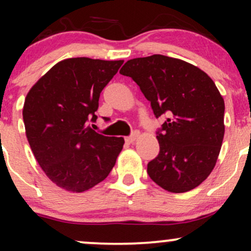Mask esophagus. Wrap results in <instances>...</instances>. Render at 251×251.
I'll use <instances>...</instances> for the list:
<instances>
[{"label": "esophagus", "instance_id": "34e87169", "mask_svg": "<svg viewBox=\"0 0 251 251\" xmlns=\"http://www.w3.org/2000/svg\"><path fill=\"white\" fill-rule=\"evenodd\" d=\"M137 137H138V132H134V133H132L131 135H128V137L125 138V142L128 144L134 143V140L137 139Z\"/></svg>", "mask_w": 251, "mask_h": 251}]
</instances>
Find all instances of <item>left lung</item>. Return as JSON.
<instances>
[{"instance_id": "obj_1", "label": "left lung", "mask_w": 251, "mask_h": 251, "mask_svg": "<svg viewBox=\"0 0 251 251\" xmlns=\"http://www.w3.org/2000/svg\"><path fill=\"white\" fill-rule=\"evenodd\" d=\"M120 74L139 86L155 118L166 117L150 178L175 194L195 189L215 168L224 137V100L215 82L191 63L159 54L128 60Z\"/></svg>"}]
</instances>
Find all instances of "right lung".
<instances>
[{
  "instance_id": "add662e5",
  "label": "right lung",
  "mask_w": 251,
  "mask_h": 251,
  "mask_svg": "<svg viewBox=\"0 0 251 251\" xmlns=\"http://www.w3.org/2000/svg\"><path fill=\"white\" fill-rule=\"evenodd\" d=\"M123 60L72 57L57 62L25 100L24 123L37 163L60 188L82 192L109 175L123 150L124 138L92 129L100 93Z\"/></svg>"
}]
</instances>
